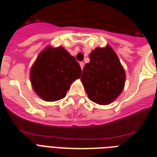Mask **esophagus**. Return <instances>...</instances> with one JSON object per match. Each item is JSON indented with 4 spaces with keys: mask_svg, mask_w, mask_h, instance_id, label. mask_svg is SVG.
I'll list each match as a JSON object with an SVG mask.
<instances>
[{
    "mask_svg": "<svg viewBox=\"0 0 157 157\" xmlns=\"http://www.w3.org/2000/svg\"><path fill=\"white\" fill-rule=\"evenodd\" d=\"M79 65H80V67H81V69H83V67H84V62H82V61H81V62H80L79 63Z\"/></svg>",
    "mask_w": 157,
    "mask_h": 157,
    "instance_id": "obj_1",
    "label": "esophagus"
}]
</instances>
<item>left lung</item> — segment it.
<instances>
[{"instance_id":"8db88e82","label":"left lung","mask_w":157,"mask_h":157,"mask_svg":"<svg viewBox=\"0 0 157 157\" xmlns=\"http://www.w3.org/2000/svg\"><path fill=\"white\" fill-rule=\"evenodd\" d=\"M81 76L88 98L99 105H109L121 93L126 74L110 46L96 48L89 55Z\"/></svg>"}]
</instances>
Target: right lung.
Segmentation results:
<instances>
[{"instance_id":"obj_1","label":"right lung","mask_w":157,"mask_h":157,"mask_svg":"<svg viewBox=\"0 0 157 157\" xmlns=\"http://www.w3.org/2000/svg\"><path fill=\"white\" fill-rule=\"evenodd\" d=\"M81 73L78 62L63 47L48 46L33 64L30 78L34 91L40 98L56 101L66 96Z\"/></svg>"}]
</instances>
